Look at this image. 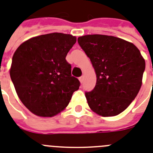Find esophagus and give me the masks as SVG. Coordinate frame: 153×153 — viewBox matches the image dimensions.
<instances>
[{
	"mask_svg": "<svg viewBox=\"0 0 153 153\" xmlns=\"http://www.w3.org/2000/svg\"><path fill=\"white\" fill-rule=\"evenodd\" d=\"M83 80H84V77L83 76L79 77V81H80V82H81V83H82V82H83Z\"/></svg>",
	"mask_w": 153,
	"mask_h": 153,
	"instance_id": "34e87169",
	"label": "esophagus"
}]
</instances>
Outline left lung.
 Wrapping results in <instances>:
<instances>
[{
	"label": "left lung",
	"mask_w": 153,
	"mask_h": 153,
	"mask_svg": "<svg viewBox=\"0 0 153 153\" xmlns=\"http://www.w3.org/2000/svg\"><path fill=\"white\" fill-rule=\"evenodd\" d=\"M78 42L91 59L97 76L91 91L85 92L91 109L102 117L118 115L137 97L145 60L135 45L117 37L86 35Z\"/></svg>",
	"instance_id": "8db88e82"
}]
</instances>
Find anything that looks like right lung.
<instances>
[{
  "instance_id": "right-lung-1",
  "label": "right lung",
  "mask_w": 153,
  "mask_h": 153,
  "mask_svg": "<svg viewBox=\"0 0 153 153\" xmlns=\"http://www.w3.org/2000/svg\"><path fill=\"white\" fill-rule=\"evenodd\" d=\"M76 42L70 34L53 33L28 39L17 48L10 75L19 98L37 116L53 117L69 104L80 82L65 57Z\"/></svg>"
}]
</instances>
